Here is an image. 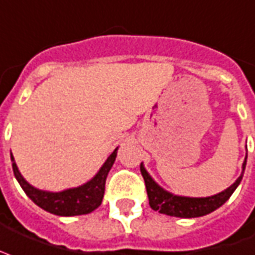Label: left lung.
I'll list each match as a JSON object with an SVG mask.
<instances>
[{
  "label": "left lung",
  "mask_w": 255,
  "mask_h": 255,
  "mask_svg": "<svg viewBox=\"0 0 255 255\" xmlns=\"http://www.w3.org/2000/svg\"><path fill=\"white\" fill-rule=\"evenodd\" d=\"M246 159H248V153H246L245 162L242 164V172L230 187H227L226 190H223L215 195H211V197L201 198L183 197V195H176V194L167 191L153 180L152 176L148 174V171L145 170L144 164L141 163L140 171L144 178L151 209L159 211L160 214H166L170 217H178V218H198V217H203V215L213 213L219 209L225 202H227V199L231 197V194L240 186L242 176H244L245 167H246Z\"/></svg>",
  "instance_id": "8db88e82"
}]
</instances>
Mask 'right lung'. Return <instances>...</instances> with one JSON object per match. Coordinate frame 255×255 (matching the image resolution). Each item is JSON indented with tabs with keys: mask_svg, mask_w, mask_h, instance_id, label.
Listing matches in <instances>:
<instances>
[{
	"mask_svg": "<svg viewBox=\"0 0 255 255\" xmlns=\"http://www.w3.org/2000/svg\"><path fill=\"white\" fill-rule=\"evenodd\" d=\"M116 155H118V147L107 158L106 162L103 163V166L99 168L96 175L88 182H85L77 187L67 188L63 191L56 192L40 190V188L32 186L21 175L11 152L10 159L15 179L25 191V194L38 207H41L48 213L58 215V217H75V215H84V214L92 213L102 205L104 190H106L107 176L116 160Z\"/></svg>",
	"mask_w": 255,
	"mask_h": 255,
	"instance_id": "1",
	"label": "right lung"
}]
</instances>
